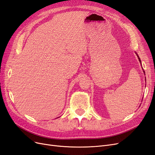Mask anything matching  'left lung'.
Returning <instances> with one entry per match:
<instances>
[{"instance_id":"8db88e82","label":"left lung","mask_w":155,"mask_h":155,"mask_svg":"<svg viewBox=\"0 0 155 155\" xmlns=\"http://www.w3.org/2000/svg\"><path fill=\"white\" fill-rule=\"evenodd\" d=\"M137 57H138V60H139V61H140V62L141 63V61H140V58L139 57H138V54H137ZM143 72H144V71H143ZM145 73V72H144Z\"/></svg>"}]
</instances>
